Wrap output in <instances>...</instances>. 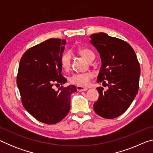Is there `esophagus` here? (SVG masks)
I'll list each match as a JSON object with an SVG mask.
<instances>
[{"label": "esophagus", "instance_id": "1", "mask_svg": "<svg viewBox=\"0 0 153 153\" xmlns=\"http://www.w3.org/2000/svg\"><path fill=\"white\" fill-rule=\"evenodd\" d=\"M76 88L78 92H84V91H86V90H88L87 88H84V87L79 86H77L76 87Z\"/></svg>", "mask_w": 153, "mask_h": 153}]
</instances>
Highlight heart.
<instances>
[{"label": "heart", "mask_w": 153, "mask_h": 153, "mask_svg": "<svg viewBox=\"0 0 153 153\" xmlns=\"http://www.w3.org/2000/svg\"><path fill=\"white\" fill-rule=\"evenodd\" d=\"M79 53L86 60L90 62L94 59L95 55L93 52L88 48H80L79 49ZM61 67L65 70H68L71 65V53L69 52H66L63 53L61 58ZM94 75L90 72L82 74H74L69 78L70 82L77 86L85 87L89 84L90 79H92Z\"/></svg>", "instance_id": "1"}]
</instances>
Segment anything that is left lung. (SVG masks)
Segmentation results:
<instances>
[{"label":"left lung","instance_id":"8db88e82","mask_svg":"<svg viewBox=\"0 0 153 153\" xmlns=\"http://www.w3.org/2000/svg\"><path fill=\"white\" fill-rule=\"evenodd\" d=\"M90 42L101 59L97 82L108 86L98 87V100L94 110L98 115L113 119L128 109L138 94L140 67L136 55L128 42L103 32L90 36Z\"/></svg>","mask_w":153,"mask_h":153}]
</instances>
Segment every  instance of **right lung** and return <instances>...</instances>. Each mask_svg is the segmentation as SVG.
<instances>
[{
	"label": "right lung",
	"mask_w": 153,
	"mask_h": 153,
	"mask_svg": "<svg viewBox=\"0 0 153 153\" xmlns=\"http://www.w3.org/2000/svg\"><path fill=\"white\" fill-rule=\"evenodd\" d=\"M65 40L50 38L25 52L21 59L17 76L22 102L33 117L46 124H55L70 109V97L77 91L74 85L59 88L67 79L61 74V58Z\"/></svg>",
	"instance_id": "1"
}]
</instances>
